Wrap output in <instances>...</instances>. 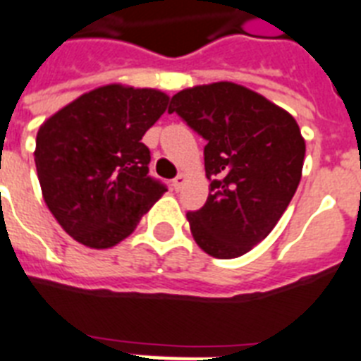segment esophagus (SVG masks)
Returning a JSON list of instances; mask_svg holds the SVG:
<instances>
[{
  "mask_svg": "<svg viewBox=\"0 0 361 361\" xmlns=\"http://www.w3.org/2000/svg\"><path fill=\"white\" fill-rule=\"evenodd\" d=\"M184 183H186V175H184V173L177 175V177L173 178V188L178 192V190H180V188L184 186Z\"/></svg>",
  "mask_w": 361,
  "mask_h": 361,
  "instance_id": "esophagus-1",
  "label": "esophagus"
}]
</instances>
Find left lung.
Here are the masks:
<instances>
[{
    "label": "left lung",
    "instance_id": "8db88e82",
    "mask_svg": "<svg viewBox=\"0 0 361 361\" xmlns=\"http://www.w3.org/2000/svg\"><path fill=\"white\" fill-rule=\"evenodd\" d=\"M169 112L207 140L210 193L201 210L186 214L193 240L214 258L245 255L275 228L297 192L306 153L299 125L228 80L178 92Z\"/></svg>",
    "mask_w": 361,
    "mask_h": 361
}]
</instances>
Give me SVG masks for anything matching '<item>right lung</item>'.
<instances>
[{
  "instance_id": "right-lung-1",
  "label": "right lung",
  "mask_w": 361,
  "mask_h": 361,
  "mask_svg": "<svg viewBox=\"0 0 361 361\" xmlns=\"http://www.w3.org/2000/svg\"><path fill=\"white\" fill-rule=\"evenodd\" d=\"M154 88L105 85L47 118L35 164L49 212L71 238L109 249L133 234L166 186L149 177L142 136L168 109Z\"/></svg>"
}]
</instances>
